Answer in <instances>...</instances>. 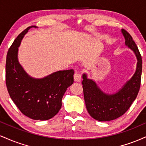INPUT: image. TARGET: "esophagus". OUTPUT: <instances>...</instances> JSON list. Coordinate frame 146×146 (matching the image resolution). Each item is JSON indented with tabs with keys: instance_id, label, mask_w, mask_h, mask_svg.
Masks as SVG:
<instances>
[{
	"instance_id": "obj_1",
	"label": "esophagus",
	"mask_w": 146,
	"mask_h": 146,
	"mask_svg": "<svg viewBox=\"0 0 146 146\" xmlns=\"http://www.w3.org/2000/svg\"><path fill=\"white\" fill-rule=\"evenodd\" d=\"M74 80L75 82H80V80H81V75L78 73H75L74 74Z\"/></svg>"
}]
</instances>
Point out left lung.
I'll return each mask as SVG.
<instances>
[{"mask_svg": "<svg viewBox=\"0 0 146 146\" xmlns=\"http://www.w3.org/2000/svg\"><path fill=\"white\" fill-rule=\"evenodd\" d=\"M126 46L135 52L137 58V70L132 78L115 94L102 92L94 81L87 79L84 74L82 82L86 109L90 115L100 121L114 120L122 116L135 100L141 86L142 58L136 43L128 31L122 29Z\"/></svg>", "mask_w": 146, "mask_h": 146, "instance_id": "obj_1", "label": "left lung"}]
</instances>
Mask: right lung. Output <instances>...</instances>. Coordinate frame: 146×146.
Wrapping results in <instances>:
<instances>
[{"label": "right lung", "instance_id": "1", "mask_svg": "<svg viewBox=\"0 0 146 146\" xmlns=\"http://www.w3.org/2000/svg\"><path fill=\"white\" fill-rule=\"evenodd\" d=\"M31 26L22 31L7 54L5 82L10 98L25 116L34 120H48L58 114L62 99L73 83V69L55 72L42 79L31 78L18 60L21 42Z\"/></svg>", "mask_w": 146, "mask_h": 146}]
</instances>
